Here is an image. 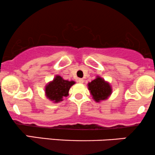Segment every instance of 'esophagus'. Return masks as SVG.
I'll use <instances>...</instances> for the list:
<instances>
[{
    "mask_svg": "<svg viewBox=\"0 0 155 155\" xmlns=\"http://www.w3.org/2000/svg\"><path fill=\"white\" fill-rule=\"evenodd\" d=\"M78 82L80 84H83L84 83V79H78Z\"/></svg>",
    "mask_w": 155,
    "mask_h": 155,
    "instance_id": "obj_1",
    "label": "esophagus"
}]
</instances>
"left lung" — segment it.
I'll return each mask as SVG.
<instances>
[{"label": "left lung", "mask_w": 155, "mask_h": 155, "mask_svg": "<svg viewBox=\"0 0 155 155\" xmlns=\"http://www.w3.org/2000/svg\"><path fill=\"white\" fill-rule=\"evenodd\" d=\"M87 87L92 99L97 103L107 100L112 93L111 85L100 76H97L91 82H89Z\"/></svg>", "instance_id": "obj_1"}]
</instances>
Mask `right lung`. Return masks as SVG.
<instances>
[{"label":"right lung","instance_id":"obj_1","mask_svg":"<svg viewBox=\"0 0 155 155\" xmlns=\"http://www.w3.org/2000/svg\"><path fill=\"white\" fill-rule=\"evenodd\" d=\"M75 83L74 81L65 80L62 76L56 75L52 81L46 84L44 88L46 97L54 104L61 102L64 97L69 95V90Z\"/></svg>","mask_w":155,"mask_h":155}]
</instances>
